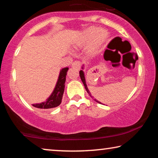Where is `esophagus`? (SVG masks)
I'll return each mask as SVG.
<instances>
[{
  "instance_id": "34e87169",
  "label": "esophagus",
  "mask_w": 158,
  "mask_h": 158,
  "mask_svg": "<svg viewBox=\"0 0 158 158\" xmlns=\"http://www.w3.org/2000/svg\"><path fill=\"white\" fill-rule=\"evenodd\" d=\"M72 67H73V68H80V67H81V63L79 62V61H74V62L72 64Z\"/></svg>"
}]
</instances>
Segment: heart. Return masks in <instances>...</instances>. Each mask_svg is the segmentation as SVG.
I'll list each match as a JSON object with an SVG mask.
<instances>
[{"label":"heart","mask_w":158,"mask_h":158,"mask_svg":"<svg viewBox=\"0 0 158 158\" xmlns=\"http://www.w3.org/2000/svg\"><path fill=\"white\" fill-rule=\"evenodd\" d=\"M109 37V33L103 28L90 26L83 31L74 42V47L82 48L85 46L86 52L94 56L100 52Z\"/></svg>","instance_id":"b5f03b06"}]
</instances>
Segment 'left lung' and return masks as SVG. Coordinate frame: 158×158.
<instances>
[{
  "label": "left lung",
  "instance_id": "8db88e82",
  "mask_svg": "<svg viewBox=\"0 0 158 158\" xmlns=\"http://www.w3.org/2000/svg\"><path fill=\"white\" fill-rule=\"evenodd\" d=\"M84 69V65H83V66H82V69H81V70H80V72H79L80 77H81V81H82V82H83V84H84V86H85V90H86V91L88 92V93H89V95L90 96V97H91L92 98H93V96L91 95V94H90V91H89V89H88V87H87L86 82H85V74H84V72L83 71V69ZM94 100H95V102H98V103L101 104L100 102L98 101L97 100H95V99H94Z\"/></svg>",
  "mask_w": 158,
  "mask_h": 158
}]
</instances>
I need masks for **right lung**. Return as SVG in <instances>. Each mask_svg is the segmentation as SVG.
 <instances>
[{
    "label": "right lung",
    "mask_w": 158,
    "mask_h": 158,
    "mask_svg": "<svg viewBox=\"0 0 158 158\" xmlns=\"http://www.w3.org/2000/svg\"><path fill=\"white\" fill-rule=\"evenodd\" d=\"M69 68H64L60 69L59 76L57 80L54 89L46 101L41 103L33 104V106L39 109H51L59 106L62 101L63 95L65 90L66 75Z\"/></svg>",
    "instance_id": "1"
}]
</instances>
